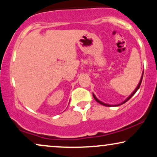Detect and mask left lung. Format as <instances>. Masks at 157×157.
<instances>
[{
    "label": "left lung",
    "mask_w": 157,
    "mask_h": 157,
    "mask_svg": "<svg viewBox=\"0 0 157 157\" xmlns=\"http://www.w3.org/2000/svg\"><path fill=\"white\" fill-rule=\"evenodd\" d=\"M143 73H144V71H142V77H141V79H140V82H139V84H138V86H137V87L136 88V89H135V90L134 91H133L132 92V94H131L130 95V96H129L128 97L127 99H125V100H124L123 102H121V103H120V104H117V105H109V104H106V103H104V102H102V101H100V100H99L96 97H95V95L94 94H93V97H94V98L95 99V100H96V101L97 102H99V103L100 104H101V105H105V106H109V107H110V106H112V105H115V106H119V105H122V104L123 103H125V102H126L128 101V100H130V99L131 98V97H132V96H134V94L136 92V91H137V90L140 89V85H141V82H142V77H143Z\"/></svg>",
    "instance_id": "8db88e82"
}]
</instances>
